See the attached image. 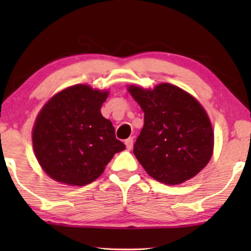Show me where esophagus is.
Instances as JSON below:
<instances>
[{"mask_svg":"<svg viewBox=\"0 0 251 251\" xmlns=\"http://www.w3.org/2000/svg\"><path fill=\"white\" fill-rule=\"evenodd\" d=\"M125 145L127 147V150H130V148L133 147V137L127 138L126 141H125Z\"/></svg>","mask_w":251,"mask_h":251,"instance_id":"1","label":"esophagus"}]
</instances>
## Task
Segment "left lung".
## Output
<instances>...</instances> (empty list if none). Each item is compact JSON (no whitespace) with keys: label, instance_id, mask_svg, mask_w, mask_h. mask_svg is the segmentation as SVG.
<instances>
[{"label":"left lung","instance_id":"8db88e82","mask_svg":"<svg viewBox=\"0 0 251 251\" xmlns=\"http://www.w3.org/2000/svg\"><path fill=\"white\" fill-rule=\"evenodd\" d=\"M128 92L144 112L134 154L148 175L166 185L196 176L214 150L211 123L199 101L168 83L154 90L130 85Z\"/></svg>","mask_w":251,"mask_h":251}]
</instances>
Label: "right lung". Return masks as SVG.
<instances>
[{
  "instance_id": "right-lung-1",
  "label": "right lung",
  "mask_w": 251,
  "mask_h": 251,
  "mask_svg": "<svg viewBox=\"0 0 251 251\" xmlns=\"http://www.w3.org/2000/svg\"><path fill=\"white\" fill-rule=\"evenodd\" d=\"M107 91L74 85L54 95L36 117L33 148L41 167L54 180L84 186L97 179L125 145L100 113Z\"/></svg>"
}]
</instances>
